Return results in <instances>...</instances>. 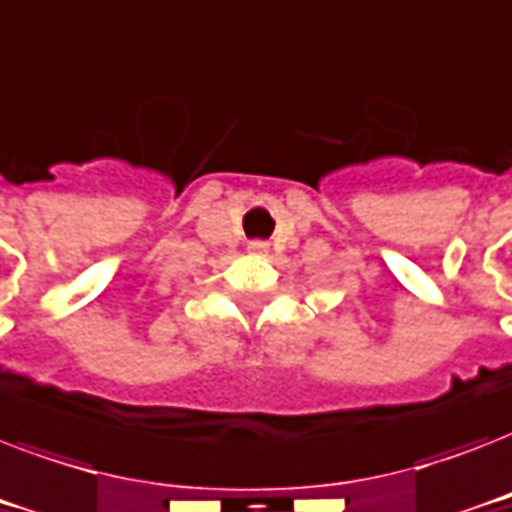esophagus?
Segmentation results:
<instances>
[{"mask_svg": "<svg viewBox=\"0 0 512 512\" xmlns=\"http://www.w3.org/2000/svg\"><path fill=\"white\" fill-rule=\"evenodd\" d=\"M247 249L252 255H268V244L265 241H249Z\"/></svg>", "mask_w": 512, "mask_h": 512, "instance_id": "obj_1", "label": "esophagus"}]
</instances>
